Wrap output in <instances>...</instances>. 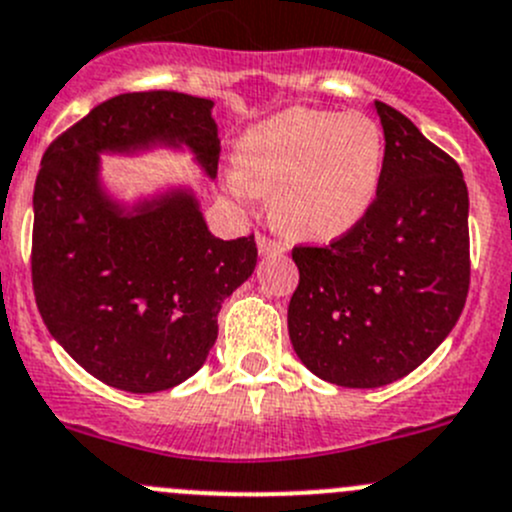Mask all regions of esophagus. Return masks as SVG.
I'll return each instance as SVG.
<instances>
[{
	"instance_id": "1",
	"label": "esophagus",
	"mask_w": 512,
	"mask_h": 512,
	"mask_svg": "<svg viewBox=\"0 0 512 512\" xmlns=\"http://www.w3.org/2000/svg\"><path fill=\"white\" fill-rule=\"evenodd\" d=\"M257 250H260L262 257H282L287 252V245H282V242L277 240H270V237L265 235H257Z\"/></svg>"
}]
</instances>
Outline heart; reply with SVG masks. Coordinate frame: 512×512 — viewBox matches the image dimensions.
<instances>
[{"label": "heart", "instance_id": "heart-1", "mask_svg": "<svg viewBox=\"0 0 512 512\" xmlns=\"http://www.w3.org/2000/svg\"><path fill=\"white\" fill-rule=\"evenodd\" d=\"M385 135L365 112L285 109L242 135L232 187L272 197V220L302 240H335L372 207Z\"/></svg>", "mask_w": 512, "mask_h": 512}]
</instances>
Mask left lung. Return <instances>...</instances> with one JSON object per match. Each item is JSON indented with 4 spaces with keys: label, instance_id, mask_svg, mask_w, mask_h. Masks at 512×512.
<instances>
[{
    "label": "left lung",
    "instance_id": "left-lung-1",
    "mask_svg": "<svg viewBox=\"0 0 512 512\" xmlns=\"http://www.w3.org/2000/svg\"><path fill=\"white\" fill-rule=\"evenodd\" d=\"M372 109L385 132L375 202L340 240L292 250V347L307 370L342 388H382L423 365L458 322L470 285L458 162L398 109Z\"/></svg>",
    "mask_w": 512,
    "mask_h": 512
}]
</instances>
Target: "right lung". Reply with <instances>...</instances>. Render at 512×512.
<instances>
[{
  "instance_id": "add662e5",
  "label": "right lung",
  "mask_w": 512,
  "mask_h": 512,
  "mask_svg": "<svg viewBox=\"0 0 512 512\" xmlns=\"http://www.w3.org/2000/svg\"><path fill=\"white\" fill-rule=\"evenodd\" d=\"M215 102L130 92L97 104L47 147L34 185L32 285L54 340L89 375L127 393L170 390L205 365L217 315L255 272V237L220 240L187 185L124 202L102 155L187 150L210 180Z\"/></svg>"
}]
</instances>
